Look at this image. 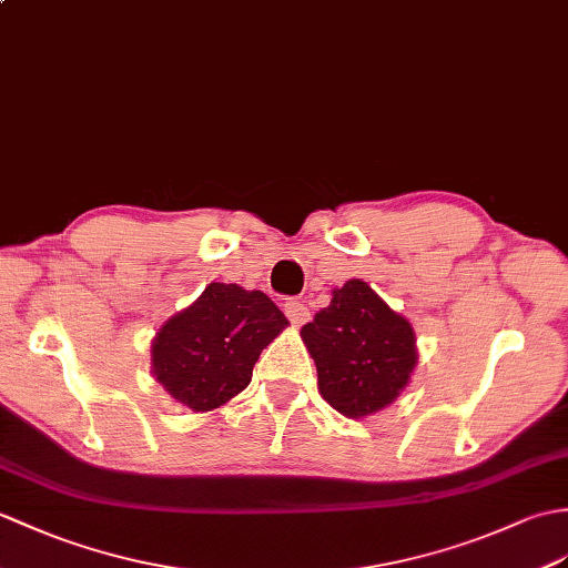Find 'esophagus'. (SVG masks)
I'll use <instances>...</instances> for the list:
<instances>
[{"mask_svg":"<svg viewBox=\"0 0 568 568\" xmlns=\"http://www.w3.org/2000/svg\"><path fill=\"white\" fill-rule=\"evenodd\" d=\"M285 316H287V320L293 322L295 326H302V324L310 322V310H307L305 302L287 300V302H285Z\"/></svg>","mask_w":568,"mask_h":568,"instance_id":"1","label":"esophagus"}]
</instances>
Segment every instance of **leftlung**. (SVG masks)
Returning a JSON list of instances; mask_svg holds the SVG:
<instances>
[{"instance_id": "1", "label": "left lung", "mask_w": 568, "mask_h": 568, "mask_svg": "<svg viewBox=\"0 0 568 568\" xmlns=\"http://www.w3.org/2000/svg\"><path fill=\"white\" fill-rule=\"evenodd\" d=\"M332 305L302 326L320 377V394L338 414L365 418L389 406L416 367V336L361 278L332 293Z\"/></svg>"}]
</instances>
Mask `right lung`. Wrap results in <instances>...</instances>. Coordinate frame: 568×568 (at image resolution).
Masks as SVG:
<instances>
[{
  "mask_svg": "<svg viewBox=\"0 0 568 568\" xmlns=\"http://www.w3.org/2000/svg\"><path fill=\"white\" fill-rule=\"evenodd\" d=\"M287 326L261 290L210 283L152 341V375L179 404L213 412L252 382L261 351Z\"/></svg>",
  "mask_w": 568,
  "mask_h": 568,
  "instance_id": "obj_1",
  "label": "right lung"
}]
</instances>
